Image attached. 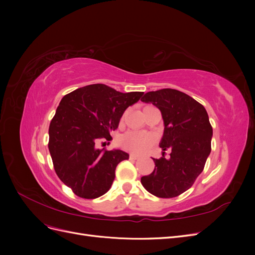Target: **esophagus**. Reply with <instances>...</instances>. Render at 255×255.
<instances>
[{"mask_svg": "<svg viewBox=\"0 0 255 255\" xmlns=\"http://www.w3.org/2000/svg\"><path fill=\"white\" fill-rule=\"evenodd\" d=\"M129 158L130 159H138V158H139V155H136V154H129Z\"/></svg>", "mask_w": 255, "mask_h": 255, "instance_id": "obj_1", "label": "esophagus"}]
</instances>
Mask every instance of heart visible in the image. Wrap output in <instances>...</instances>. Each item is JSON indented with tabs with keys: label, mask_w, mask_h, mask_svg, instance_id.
<instances>
[{
	"label": "heart",
	"mask_w": 255,
	"mask_h": 255,
	"mask_svg": "<svg viewBox=\"0 0 255 255\" xmlns=\"http://www.w3.org/2000/svg\"><path fill=\"white\" fill-rule=\"evenodd\" d=\"M155 138L148 132L128 130L121 137L120 143L123 148L135 154H143L154 144Z\"/></svg>",
	"instance_id": "obj_1"
}]
</instances>
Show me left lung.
Instances as JSON below:
<instances>
[{
	"instance_id": "8db88e82",
	"label": "left lung",
	"mask_w": 255,
	"mask_h": 255,
	"mask_svg": "<svg viewBox=\"0 0 255 255\" xmlns=\"http://www.w3.org/2000/svg\"><path fill=\"white\" fill-rule=\"evenodd\" d=\"M161 113L164 135L159 146L170 150L167 159L153 158L155 168L141 177L142 186L158 198H174L189 189L203 171L211 153L213 128L206 110L182 91L165 88L149 91L141 98Z\"/></svg>"
}]
</instances>
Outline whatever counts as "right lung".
Listing matches in <instances>:
<instances>
[{"label": "right lung", "instance_id": "right-lung-1", "mask_svg": "<svg viewBox=\"0 0 255 255\" xmlns=\"http://www.w3.org/2000/svg\"><path fill=\"white\" fill-rule=\"evenodd\" d=\"M142 95L92 84L61 99L50 123L49 151L56 174L76 196L96 199L110 190L116 167L128 154L98 149L97 142L111 140L123 113Z\"/></svg>", "mask_w": 255, "mask_h": 255}]
</instances>
